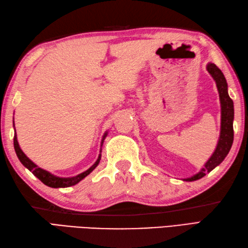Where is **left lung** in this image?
Segmentation results:
<instances>
[{
  "label": "left lung",
  "instance_id": "8db88e82",
  "mask_svg": "<svg viewBox=\"0 0 248 248\" xmlns=\"http://www.w3.org/2000/svg\"><path fill=\"white\" fill-rule=\"evenodd\" d=\"M207 69L210 75L213 77L215 82H217V86L219 93L220 105H222V128H220V136L217 149H215L212 156L210 157V160L205 163L204 167L197 175H195L192 178L184 179L186 181L198 180V179L205 176V172L211 171L217 165H219L224 161L226 155H228L233 141V101L228 94L227 82H226L223 72L220 71L217 65L209 64L207 66Z\"/></svg>",
  "mask_w": 248,
  "mask_h": 248
}]
</instances>
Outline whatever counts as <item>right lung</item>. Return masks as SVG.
I'll return each instance as SVG.
<instances>
[{
    "instance_id": "add662e5",
    "label": "right lung",
    "mask_w": 248,
    "mask_h": 248,
    "mask_svg": "<svg viewBox=\"0 0 248 248\" xmlns=\"http://www.w3.org/2000/svg\"><path fill=\"white\" fill-rule=\"evenodd\" d=\"M14 147H15L16 154H17L20 162L22 163V164L26 168H28L30 171L33 172L34 176L38 178L41 182L50 187H68V186H75V184L78 183L82 180V179H84L87 175H89V173H91L94 170V168L98 166L100 159H101V155H99L96 163H94V164L91 168H89V170L80 173V175H78L76 177H71V178H60V177L53 176L52 173L43 170V168L38 167L23 154V151L21 150V148L19 147L18 140H17V135H16V133L14 136Z\"/></svg>"
}]
</instances>
